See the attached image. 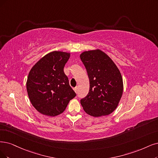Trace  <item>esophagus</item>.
I'll use <instances>...</instances> for the list:
<instances>
[{"label": "esophagus", "mask_w": 158, "mask_h": 158, "mask_svg": "<svg viewBox=\"0 0 158 158\" xmlns=\"http://www.w3.org/2000/svg\"><path fill=\"white\" fill-rule=\"evenodd\" d=\"M73 90L75 92V93H77V87H75V88L73 89Z\"/></svg>", "instance_id": "34e87169"}]
</instances>
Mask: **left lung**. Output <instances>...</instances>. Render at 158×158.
<instances>
[{"mask_svg":"<svg viewBox=\"0 0 158 158\" xmlns=\"http://www.w3.org/2000/svg\"><path fill=\"white\" fill-rule=\"evenodd\" d=\"M90 81L88 95L81 104L85 111L94 117L107 116L118 107L124 85L118 67L106 52L96 49L80 55Z\"/></svg>","mask_w":158,"mask_h":158,"instance_id":"1","label":"left lung"}]
</instances>
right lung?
Here are the masks:
<instances>
[{
    "instance_id": "right-lung-1",
    "label": "right lung",
    "mask_w": 158,
    "mask_h": 158,
    "mask_svg": "<svg viewBox=\"0 0 158 158\" xmlns=\"http://www.w3.org/2000/svg\"><path fill=\"white\" fill-rule=\"evenodd\" d=\"M69 57L70 52H50L29 72L26 83L28 96L40 113L49 116L60 114L76 96L64 72Z\"/></svg>"
}]
</instances>
